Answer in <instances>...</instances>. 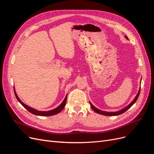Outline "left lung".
Returning a JSON list of instances; mask_svg holds the SVG:
<instances>
[{"mask_svg":"<svg viewBox=\"0 0 154 154\" xmlns=\"http://www.w3.org/2000/svg\"><path fill=\"white\" fill-rule=\"evenodd\" d=\"M125 38H127V40H128V37L127 36H125ZM140 90H141V87L139 88V91H138V93L137 94V95L136 96V97H135V98L134 99V100L130 103L128 105H127V106H125V108L121 109L120 110H118V111H116V112H106V111H103V110H101L98 109H97L96 107H95L94 105H93L91 102H89L90 103V105H91V108L92 109V110H94V112H96V113L97 114H101V115H104V116H118V115H120L122 114L123 113H124L125 112L127 111L128 109H129L130 107H131L135 103H136V101H137L138 97L139 96V94H140Z\"/></svg>","mask_w":154,"mask_h":154,"instance_id":"8db88e82","label":"left lung"}]
</instances>
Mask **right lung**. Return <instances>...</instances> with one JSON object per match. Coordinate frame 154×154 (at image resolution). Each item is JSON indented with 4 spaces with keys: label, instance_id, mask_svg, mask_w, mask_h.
I'll return each instance as SVG.
<instances>
[{
    "label": "right lung",
    "instance_id": "add662e5",
    "mask_svg": "<svg viewBox=\"0 0 154 154\" xmlns=\"http://www.w3.org/2000/svg\"><path fill=\"white\" fill-rule=\"evenodd\" d=\"M14 92H15V96L17 97V100L18 101V102H19V103L23 106H24L26 109H27V110H28L29 112L32 113V114H34V115H36V116H53V115H55V114H57L59 112H61L65 106H66V101H67V94L66 95V97H65V99L62 101V103L60 104L58 107H57V108H55V109H54L53 110H48V111H40V110H38L32 108V107H31V106H29L28 105H27L25 103H23V102L20 100L19 97H18V96H17V93H16V91H15V87H14Z\"/></svg>",
    "mask_w": 154,
    "mask_h": 154
}]
</instances>
